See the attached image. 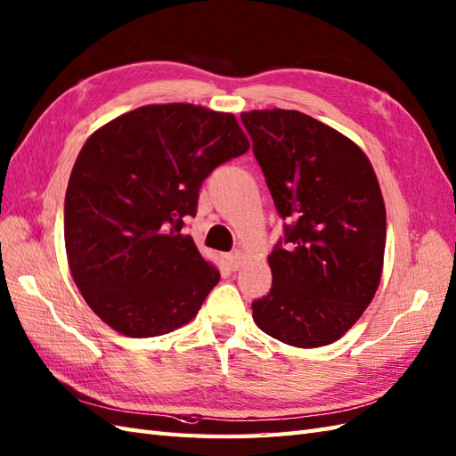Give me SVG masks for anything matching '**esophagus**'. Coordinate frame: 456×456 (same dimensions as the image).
I'll return each mask as SVG.
<instances>
[{"label": "esophagus", "instance_id": "1", "mask_svg": "<svg viewBox=\"0 0 456 456\" xmlns=\"http://www.w3.org/2000/svg\"><path fill=\"white\" fill-rule=\"evenodd\" d=\"M225 260H227L231 270H239L240 264H242V252L240 250H232V252L227 254Z\"/></svg>", "mask_w": 456, "mask_h": 456}]
</instances>
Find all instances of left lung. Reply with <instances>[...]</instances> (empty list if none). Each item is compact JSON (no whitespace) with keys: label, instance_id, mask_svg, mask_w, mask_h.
<instances>
[{"label":"left lung","instance_id":"obj_1","mask_svg":"<svg viewBox=\"0 0 456 456\" xmlns=\"http://www.w3.org/2000/svg\"><path fill=\"white\" fill-rule=\"evenodd\" d=\"M240 120L288 224L268 256L272 289L252 303L260 330L295 347L336 342L371 303L383 272L387 211L359 147L299 110Z\"/></svg>","mask_w":456,"mask_h":456}]
</instances>
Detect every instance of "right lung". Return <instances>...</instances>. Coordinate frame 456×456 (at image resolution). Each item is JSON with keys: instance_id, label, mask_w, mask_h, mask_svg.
I'll return each mask as SVG.
<instances>
[{"instance_id": "add662e5", "label": "right lung", "mask_w": 456, "mask_h": 456, "mask_svg": "<svg viewBox=\"0 0 456 456\" xmlns=\"http://www.w3.org/2000/svg\"><path fill=\"white\" fill-rule=\"evenodd\" d=\"M232 114L147 104L94 132L63 204L73 281L101 321L132 338L190 322L219 272L184 235L204 180L248 151Z\"/></svg>"}]
</instances>
